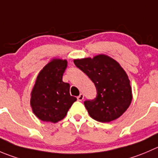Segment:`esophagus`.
Here are the masks:
<instances>
[{"label": "esophagus", "mask_w": 158, "mask_h": 158, "mask_svg": "<svg viewBox=\"0 0 158 158\" xmlns=\"http://www.w3.org/2000/svg\"><path fill=\"white\" fill-rule=\"evenodd\" d=\"M83 99H84V95L82 94V93H80V94L77 96V99L79 101H82Z\"/></svg>", "instance_id": "esophagus-1"}]
</instances>
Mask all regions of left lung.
Here are the masks:
<instances>
[{
	"label": "left lung",
	"mask_w": 158,
	"mask_h": 158,
	"mask_svg": "<svg viewBox=\"0 0 158 158\" xmlns=\"http://www.w3.org/2000/svg\"><path fill=\"white\" fill-rule=\"evenodd\" d=\"M74 63L96 86V97L84 102L89 116L102 123L120 117L132 101L130 80L120 64L105 55L75 59Z\"/></svg>",
	"instance_id": "obj_1"
}]
</instances>
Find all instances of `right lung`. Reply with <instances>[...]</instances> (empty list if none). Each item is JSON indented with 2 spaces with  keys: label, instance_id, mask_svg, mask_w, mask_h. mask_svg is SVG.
Instances as JSON below:
<instances>
[{
  "label": "right lung",
  "instance_id": "obj_1",
  "mask_svg": "<svg viewBox=\"0 0 158 158\" xmlns=\"http://www.w3.org/2000/svg\"><path fill=\"white\" fill-rule=\"evenodd\" d=\"M67 61L54 59L38 73L31 93V106L42 121L57 123L66 116L76 101L70 96L69 84L62 81Z\"/></svg>",
  "mask_w": 158,
  "mask_h": 158
}]
</instances>
